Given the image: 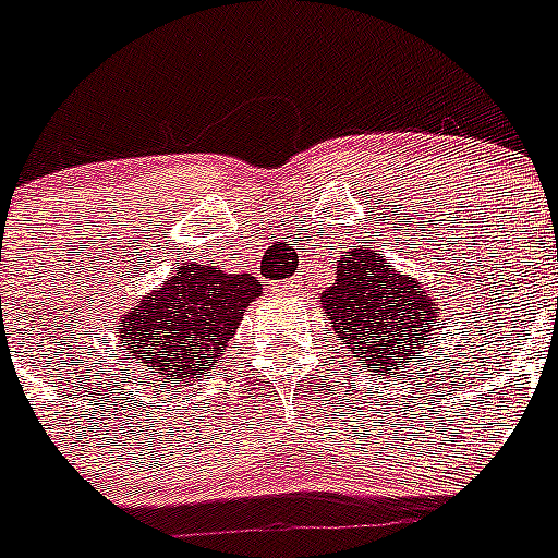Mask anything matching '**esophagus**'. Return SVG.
Instances as JSON below:
<instances>
[{
  "label": "esophagus",
  "instance_id": "obj_1",
  "mask_svg": "<svg viewBox=\"0 0 558 558\" xmlns=\"http://www.w3.org/2000/svg\"><path fill=\"white\" fill-rule=\"evenodd\" d=\"M296 286H300V280H283V283H280V291H294Z\"/></svg>",
  "mask_w": 558,
  "mask_h": 558
}]
</instances>
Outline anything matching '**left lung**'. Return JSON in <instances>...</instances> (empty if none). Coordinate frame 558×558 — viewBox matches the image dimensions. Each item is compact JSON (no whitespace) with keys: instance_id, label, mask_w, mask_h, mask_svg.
Masks as SVG:
<instances>
[{"instance_id":"obj_1","label":"left lung","mask_w":558,"mask_h":558,"mask_svg":"<svg viewBox=\"0 0 558 558\" xmlns=\"http://www.w3.org/2000/svg\"><path fill=\"white\" fill-rule=\"evenodd\" d=\"M319 303L338 341L350 343L352 357L383 377L415 363L440 316L418 280L393 272L388 258L368 247L343 258Z\"/></svg>"}]
</instances>
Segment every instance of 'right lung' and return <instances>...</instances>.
I'll list each match as a JSON object with an SVG mask.
<instances>
[{
	"instance_id": "right-lung-1",
	"label": "right lung",
	"mask_w": 558,
	"mask_h": 558,
	"mask_svg": "<svg viewBox=\"0 0 558 558\" xmlns=\"http://www.w3.org/2000/svg\"><path fill=\"white\" fill-rule=\"evenodd\" d=\"M258 294L262 283L250 275H226L195 262L175 267L161 291L145 296L118 325L121 343L156 377H206Z\"/></svg>"
}]
</instances>
